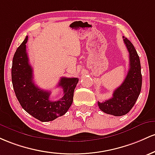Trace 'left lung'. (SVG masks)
<instances>
[{
	"label": "left lung",
	"instance_id": "8db88e82",
	"mask_svg": "<svg viewBox=\"0 0 155 155\" xmlns=\"http://www.w3.org/2000/svg\"><path fill=\"white\" fill-rule=\"evenodd\" d=\"M130 57V69L124 82L114 91L113 97L105 102H98L104 113L115 116H124L131 110L140 93L142 86L140 58L131 41L123 36Z\"/></svg>",
	"mask_w": 155,
	"mask_h": 155
}]
</instances>
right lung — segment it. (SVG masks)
Returning a JSON list of instances; mask_svg holds the SVG:
<instances>
[{"label":"right lung","mask_w":155,"mask_h":155,"mask_svg":"<svg viewBox=\"0 0 155 155\" xmlns=\"http://www.w3.org/2000/svg\"><path fill=\"white\" fill-rule=\"evenodd\" d=\"M28 36L18 47L12 61V81L14 91L22 108L39 121H53L64 115L73 101L74 91L79 79L61 78L58 86L64 94L56 101L50 100V91L38 88L33 81V69L26 53Z\"/></svg>","instance_id":"1"}]
</instances>
